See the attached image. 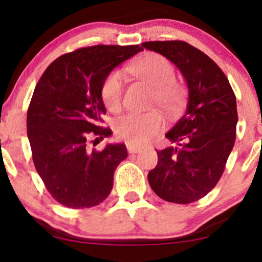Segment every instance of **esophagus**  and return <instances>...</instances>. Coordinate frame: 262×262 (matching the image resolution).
<instances>
[{
  "label": "esophagus",
  "mask_w": 262,
  "mask_h": 262,
  "mask_svg": "<svg viewBox=\"0 0 262 262\" xmlns=\"http://www.w3.org/2000/svg\"><path fill=\"white\" fill-rule=\"evenodd\" d=\"M127 149H128V152L129 154H138V152H140L143 148H138V146H134V145H127Z\"/></svg>",
  "instance_id": "34e87169"
}]
</instances>
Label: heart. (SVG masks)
Segmentation results:
<instances>
[{
  "instance_id": "1",
  "label": "heart",
  "mask_w": 262,
  "mask_h": 262,
  "mask_svg": "<svg viewBox=\"0 0 262 262\" xmlns=\"http://www.w3.org/2000/svg\"><path fill=\"white\" fill-rule=\"evenodd\" d=\"M129 71L154 89L152 102L167 112L175 111L181 100V90L173 82L175 69L167 59L158 54H146L129 66ZM124 79L119 71H112L102 83V100L110 111L122 106ZM114 133L129 145L143 146L165 127L158 112L127 113L114 121Z\"/></svg>"
}]
</instances>
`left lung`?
<instances>
[{"mask_svg":"<svg viewBox=\"0 0 262 262\" xmlns=\"http://www.w3.org/2000/svg\"><path fill=\"white\" fill-rule=\"evenodd\" d=\"M141 47L170 60L188 89L185 113L165 134L176 146L159 150L148 181L164 201L192 203L215 187L233 150L235 95L219 66L197 48L181 40L146 41Z\"/></svg>","mask_w":262,"mask_h":262,"instance_id":"left-lung-1","label":"left lung"}]
</instances>
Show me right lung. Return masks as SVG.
<instances>
[{
  "instance_id": "add662e5",
  "label": "right lung",
  "mask_w": 262,
  "mask_h": 262,
  "mask_svg": "<svg viewBox=\"0 0 262 262\" xmlns=\"http://www.w3.org/2000/svg\"><path fill=\"white\" fill-rule=\"evenodd\" d=\"M143 50L139 45H96L65 54L47 68L27 113L33 161L53 198L69 208H90L108 197L124 144L89 150L90 138L112 135L100 127L106 114L101 89L114 68Z\"/></svg>"
}]
</instances>
